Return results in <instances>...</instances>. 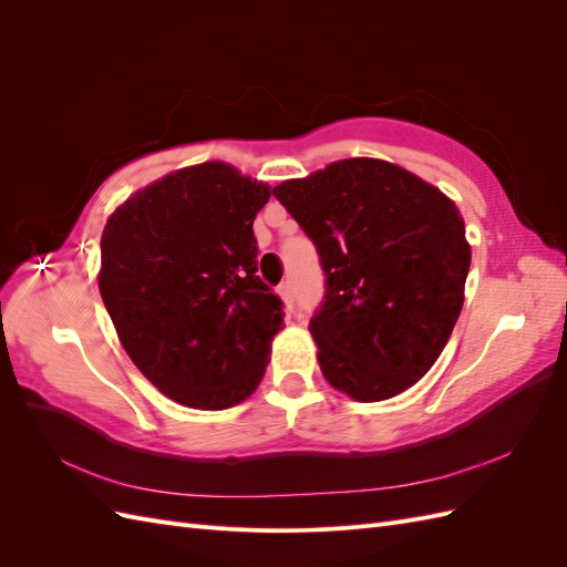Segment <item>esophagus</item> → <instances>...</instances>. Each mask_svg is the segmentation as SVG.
Returning <instances> with one entry per match:
<instances>
[{
	"mask_svg": "<svg viewBox=\"0 0 567 567\" xmlns=\"http://www.w3.org/2000/svg\"><path fill=\"white\" fill-rule=\"evenodd\" d=\"M279 296H281V300L286 302L288 310H293V302H296V298H293V284L284 281V284L279 286Z\"/></svg>",
	"mask_w": 567,
	"mask_h": 567,
	"instance_id": "34e87169",
	"label": "esophagus"
}]
</instances>
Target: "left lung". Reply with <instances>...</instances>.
Returning <instances> with one entry per match:
<instances>
[{
	"label": "left lung",
	"mask_w": 567,
	"mask_h": 567,
	"mask_svg": "<svg viewBox=\"0 0 567 567\" xmlns=\"http://www.w3.org/2000/svg\"><path fill=\"white\" fill-rule=\"evenodd\" d=\"M271 194L319 252L326 290L310 333L323 379L359 402L423 379L452 336L471 267L456 205L375 158L331 163Z\"/></svg>",
	"instance_id": "1"
}]
</instances>
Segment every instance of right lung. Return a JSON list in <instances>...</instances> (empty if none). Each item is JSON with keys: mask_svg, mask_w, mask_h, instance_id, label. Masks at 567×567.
Listing matches in <instances>:
<instances>
[{"mask_svg": "<svg viewBox=\"0 0 567 567\" xmlns=\"http://www.w3.org/2000/svg\"><path fill=\"white\" fill-rule=\"evenodd\" d=\"M269 186L227 163L177 169L127 198L101 236L99 290L125 352L184 406L260 385L284 302L257 277L252 219Z\"/></svg>", "mask_w": 567, "mask_h": 567, "instance_id": "right-lung-1", "label": "right lung"}]
</instances>
